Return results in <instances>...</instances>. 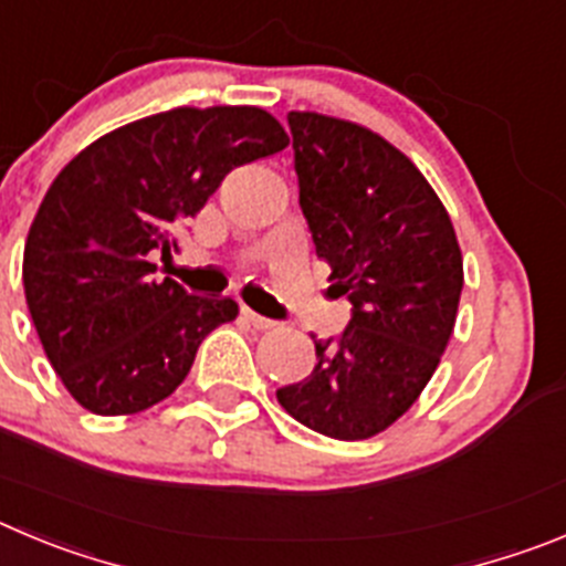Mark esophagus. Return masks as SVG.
<instances>
[{
  "label": "esophagus",
  "instance_id": "34e87169",
  "mask_svg": "<svg viewBox=\"0 0 566 566\" xmlns=\"http://www.w3.org/2000/svg\"><path fill=\"white\" fill-rule=\"evenodd\" d=\"M241 314H243V319H247L249 325H255L258 331H266V328H272V325H274V319L261 317V314H255V311L247 308V305H243V308H241Z\"/></svg>",
  "mask_w": 566,
  "mask_h": 566
}]
</instances>
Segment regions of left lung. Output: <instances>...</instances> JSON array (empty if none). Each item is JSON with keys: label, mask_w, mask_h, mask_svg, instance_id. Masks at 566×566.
Wrapping results in <instances>:
<instances>
[{"label": "left lung", "mask_w": 566, "mask_h": 566, "mask_svg": "<svg viewBox=\"0 0 566 566\" xmlns=\"http://www.w3.org/2000/svg\"><path fill=\"white\" fill-rule=\"evenodd\" d=\"M300 210L350 319L277 401L303 427L361 440L398 421L452 336L463 258L452 219L396 145L356 123L289 112Z\"/></svg>", "instance_id": "8db88e82"}]
</instances>
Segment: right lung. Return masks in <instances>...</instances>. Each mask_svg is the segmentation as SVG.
<instances>
[{"label": "right lung", "mask_w": 566, "mask_h": 566, "mask_svg": "<svg viewBox=\"0 0 566 566\" xmlns=\"http://www.w3.org/2000/svg\"><path fill=\"white\" fill-rule=\"evenodd\" d=\"M286 132L258 106L170 108L83 148L46 190L24 243V297L44 354L95 415H132L185 381L201 339L235 319L230 297L154 280V252L232 168L283 151Z\"/></svg>", "instance_id": "right-lung-1"}]
</instances>
